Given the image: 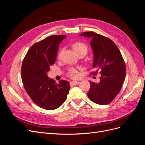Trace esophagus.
<instances>
[{"instance_id": "34e87169", "label": "esophagus", "mask_w": 145, "mask_h": 145, "mask_svg": "<svg viewBox=\"0 0 145 145\" xmlns=\"http://www.w3.org/2000/svg\"><path fill=\"white\" fill-rule=\"evenodd\" d=\"M79 84V81H72L71 82V85L72 86H76V85H78Z\"/></svg>"}]
</instances>
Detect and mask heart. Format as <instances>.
I'll return each mask as SVG.
<instances>
[{"mask_svg": "<svg viewBox=\"0 0 145 145\" xmlns=\"http://www.w3.org/2000/svg\"><path fill=\"white\" fill-rule=\"evenodd\" d=\"M73 47L74 49V50L76 51V52L78 54V55L80 54H86L88 52V47L87 46L83 43H81V42H77V43H75ZM63 52V49H62L59 51V52L58 54V58H61L62 55V54ZM69 76H71L73 78H76L79 76V73L75 69L71 68L69 69Z\"/></svg>", "mask_w": 145, "mask_h": 145, "instance_id": "heart-1", "label": "heart"}]
</instances>
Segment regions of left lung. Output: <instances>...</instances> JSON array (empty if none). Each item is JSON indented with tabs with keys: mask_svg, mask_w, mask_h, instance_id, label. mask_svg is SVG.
Wrapping results in <instances>:
<instances>
[{
	"mask_svg": "<svg viewBox=\"0 0 145 145\" xmlns=\"http://www.w3.org/2000/svg\"><path fill=\"white\" fill-rule=\"evenodd\" d=\"M79 35L91 40L93 50L92 69L99 72V82L90 81L87 93L89 99L96 104H109L118 95L123 84L126 74L124 60L118 46L110 39L94 32H86Z\"/></svg>",
	"mask_w": 145,
	"mask_h": 145,
	"instance_id": "8db88e82",
	"label": "left lung"
}]
</instances>
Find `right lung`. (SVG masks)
<instances>
[{"mask_svg":"<svg viewBox=\"0 0 145 145\" xmlns=\"http://www.w3.org/2000/svg\"><path fill=\"white\" fill-rule=\"evenodd\" d=\"M66 35L49 36L34 44L23 61L22 79L25 90L35 104L42 108H58L67 99L70 84L64 80L55 82L48 76L53 65L58 46Z\"/></svg>","mask_w":145,"mask_h":145,"instance_id":"add662e5","label":"right lung"}]
</instances>
